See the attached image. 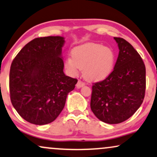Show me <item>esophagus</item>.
I'll return each mask as SVG.
<instances>
[{"label":"esophagus","mask_w":157,"mask_h":157,"mask_svg":"<svg viewBox=\"0 0 157 157\" xmlns=\"http://www.w3.org/2000/svg\"><path fill=\"white\" fill-rule=\"evenodd\" d=\"M84 85H85V84L84 82H82L81 80H78V82H77V84H76V87L81 88V87H82V86H84Z\"/></svg>","instance_id":"esophagus-1"}]
</instances>
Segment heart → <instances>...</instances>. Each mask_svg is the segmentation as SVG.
<instances>
[{"instance_id": "1", "label": "heart", "mask_w": 157, "mask_h": 157, "mask_svg": "<svg viewBox=\"0 0 157 157\" xmlns=\"http://www.w3.org/2000/svg\"><path fill=\"white\" fill-rule=\"evenodd\" d=\"M67 57L65 65L71 75H75L84 69L86 79L99 82L111 74L115 63L113 50L102 44L90 43L76 46Z\"/></svg>"}]
</instances>
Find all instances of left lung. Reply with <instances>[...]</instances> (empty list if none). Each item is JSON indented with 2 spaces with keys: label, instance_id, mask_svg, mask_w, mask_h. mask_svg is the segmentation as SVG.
<instances>
[{
  "label": "left lung",
  "instance_id": "8db88e82",
  "mask_svg": "<svg viewBox=\"0 0 157 157\" xmlns=\"http://www.w3.org/2000/svg\"><path fill=\"white\" fill-rule=\"evenodd\" d=\"M119 56L113 71L92 86L90 107L98 119L119 124L131 117L144 101L146 67L138 52L129 42L114 37Z\"/></svg>",
  "mask_w": 157,
  "mask_h": 157
}]
</instances>
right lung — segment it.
<instances>
[{"mask_svg": "<svg viewBox=\"0 0 157 157\" xmlns=\"http://www.w3.org/2000/svg\"><path fill=\"white\" fill-rule=\"evenodd\" d=\"M61 36L36 38L27 44L11 63V103L21 117L36 125L51 123L65 106L76 78L63 72Z\"/></svg>", "mask_w": 157, "mask_h": 157, "instance_id": "right-lung-1", "label": "right lung"}]
</instances>
